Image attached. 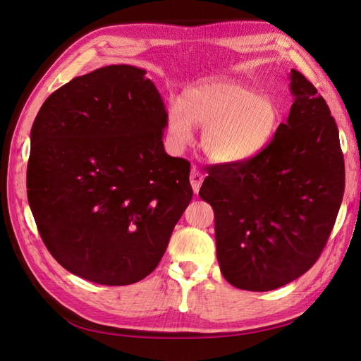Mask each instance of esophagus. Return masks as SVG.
Returning a JSON list of instances; mask_svg holds the SVG:
<instances>
[{
	"mask_svg": "<svg viewBox=\"0 0 361 361\" xmlns=\"http://www.w3.org/2000/svg\"><path fill=\"white\" fill-rule=\"evenodd\" d=\"M202 180H204V175H202L197 168H193L190 172V184H192V189L195 193H198Z\"/></svg>",
	"mask_w": 361,
	"mask_h": 361,
	"instance_id": "obj_1",
	"label": "esophagus"
}]
</instances>
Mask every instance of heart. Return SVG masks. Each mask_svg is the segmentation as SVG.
I'll use <instances>...</instances> for the list:
<instances>
[{
  "mask_svg": "<svg viewBox=\"0 0 361 361\" xmlns=\"http://www.w3.org/2000/svg\"><path fill=\"white\" fill-rule=\"evenodd\" d=\"M281 108L270 96L235 80L206 78L183 92L168 111L166 135L175 147L193 142V128L202 129L207 159L238 164L259 155L281 125Z\"/></svg>",
  "mask_w": 361,
  "mask_h": 361,
  "instance_id": "obj_1",
  "label": "heart"
}]
</instances>
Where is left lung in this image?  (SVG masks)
<instances>
[{
    "label": "left lung",
    "instance_id": "1",
    "mask_svg": "<svg viewBox=\"0 0 361 361\" xmlns=\"http://www.w3.org/2000/svg\"><path fill=\"white\" fill-rule=\"evenodd\" d=\"M294 102L270 145L255 159L216 164L200 189L214 207L216 257L236 288L270 291L319 259L345 192L334 117L316 87L290 73Z\"/></svg>",
    "mask_w": 361,
    "mask_h": 361
}]
</instances>
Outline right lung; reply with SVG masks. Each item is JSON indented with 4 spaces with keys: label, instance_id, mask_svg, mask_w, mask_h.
<instances>
[{
    "label": "right lung",
    "instance_id": "right-lung-1",
    "mask_svg": "<svg viewBox=\"0 0 361 361\" xmlns=\"http://www.w3.org/2000/svg\"><path fill=\"white\" fill-rule=\"evenodd\" d=\"M164 102L146 70L108 66L44 102L30 133L27 197L63 269L100 285L155 270L192 200L190 163L166 154Z\"/></svg>",
    "mask_w": 361,
    "mask_h": 361
}]
</instances>
